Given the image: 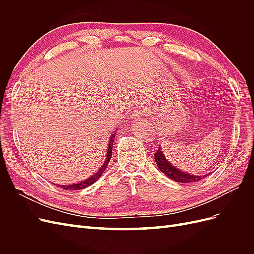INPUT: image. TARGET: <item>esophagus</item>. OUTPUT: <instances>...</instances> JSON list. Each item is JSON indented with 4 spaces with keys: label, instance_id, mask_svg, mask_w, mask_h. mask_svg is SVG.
<instances>
[{
    "label": "esophagus",
    "instance_id": "obj_1",
    "mask_svg": "<svg viewBox=\"0 0 254 254\" xmlns=\"http://www.w3.org/2000/svg\"><path fill=\"white\" fill-rule=\"evenodd\" d=\"M146 114H147V112H146V111H142V113H140V114H137V115H136V117H134V120H137V119H141V118H144Z\"/></svg>",
    "mask_w": 254,
    "mask_h": 254
}]
</instances>
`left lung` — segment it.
Listing matches in <instances>:
<instances>
[{"label": "left lung", "mask_w": 254, "mask_h": 254, "mask_svg": "<svg viewBox=\"0 0 254 254\" xmlns=\"http://www.w3.org/2000/svg\"><path fill=\"white\" fill-rule=\"evenodd\" d=\"M155 160L156 163L158 165V167L160 168V171H162L163 174L165 176H167L168 178H171L172 180L179 182V183H190V182H197L200 181L207 175H203V176H195V175H190L184 173L178 168L175 167L174 165H172L168 161L166 160V158L164 157V153L162 152V149L159 148L156 153H155Z\"/></svg>", "instance_id": "1"}]
</instances>
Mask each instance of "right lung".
Instances as JSON below:
<instances>
[{"label":"right lung","instance_id":"add662e5","mask_svg":"<svg viewBox=\"0 0 254 254\" xmlns=\"http://www.w3.org/2000/svg\"><path fill=\"white\" fill-rule=\"evenodd\" d=\"M114 136H115V131H113L112 135L110 136L109 144H108V151H107V157H106L105 162H104V164L102 165V167L99 168V170H98L93 176H91L90 178H88L87 180H84V181H82V182H78V183H76V184H70V186H58V187H60L61 189H64V190H81V189H84V188H88L89 186H91V184H93L96 180H98L99 177H101V176L103 175V173L105 172L106 167H107V165H108L109 161H110V159H111V157H112V145H113Z\"/></svg>","mask_w":254,"mask_h":254}]
</instances>
